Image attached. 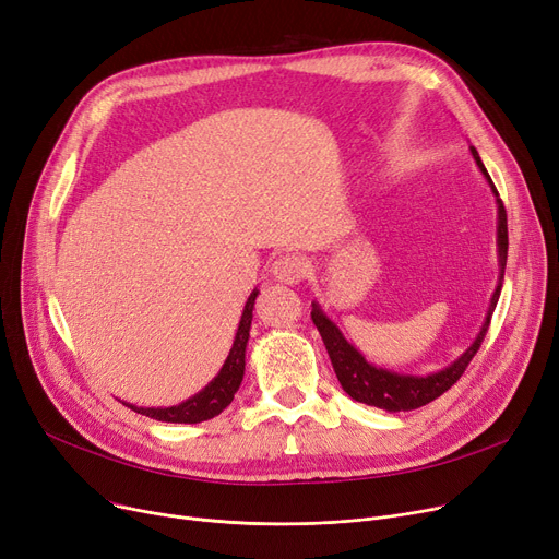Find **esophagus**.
Listing matches in <instances>:
<instances>
[{
	"instance_id": "esophagus-1",
	"label": "esophagus",
	"mask_w": 559,
	"mask_h": 559,
	"mask_svg": "<svg viewBox=\"0 0 559 559\" xmlns=\"http://www.w3.org/2000/svg\"><path fill=\"white\" fill-rule=\"evenodd\" d=\"M306 272H308V264L304 258L295 255V253H287V255H281L274 267H272V276L278 281V283H285V285H297L306 278Z\"/></svg>"
}]
</instances>
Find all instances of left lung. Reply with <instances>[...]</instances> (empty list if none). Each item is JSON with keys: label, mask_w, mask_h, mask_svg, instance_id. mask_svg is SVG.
<instances>
[{"label": "left lung", "mask_w": 559, "mask_h": 559, "mask_svg": "<svg viewBox=\"0 0 559 559\" xmlns=\"http://www.w3.org/2000/svg\"><path fill=\"white\" fill-rule=\"evenodd\" d=\"M472 156L478 165V169L483 171V176L487 179L493 197H496V251H498V283L489 301V310L485 317V324L480 326V333L476 335V340L472 342L464 354L451 362L449 367L439 369L435 373H426V376H413V373H399L392 369H383L376 367L371 362H367V358L360 354V350L346 342V337L342 335V331L333 324L331 317H326V312L321 310V306L314 301L312 304V321L314 326L326 344L329 358L333 362V369L337 373V380L342 390L358 403H367L380 409H388V413H405V409H417L430 401H435L437 396H442L447 390H451L460 376L464 373V369L472 362V358L476 356V350L480 348L489 321L493 314V308L498 304V297H501V287H503V274H506V262H508V215H506V205L503 201L498 199V190L491 183L489 174L478 156V152L472 146Z\"/></svg>", "instance_id": "obj_1"}]
</instances>
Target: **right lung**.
Listing matches in <instances>:
<instances>
[{
  "label": "right lung",
  "mask_w": 559,
  "mask_h": 559,
  "mask_svg": "<svg viewBox=\"0 0 559 559\" xmlns=\"http://www.w3.org/2000/svg\"><path fill=\"white\" fill-rule=\"evenodd\" d=\"M255 297H258V289L251 292L247 304H245L238 333H235L233 346L228 350V356H226L219 373L201 392H197L194 396L186 399L179 405H169V407H138L133 403H124V401L122 403L129 405L131 409H135L138 415L152 417L156 421H167V424H199V421H209V419L217 417L222 409L233 401L235 392L240 390V383L245 378V354H247Z\"/></svg>",
  "instance_id": "obj_1"
}]
</instances>
